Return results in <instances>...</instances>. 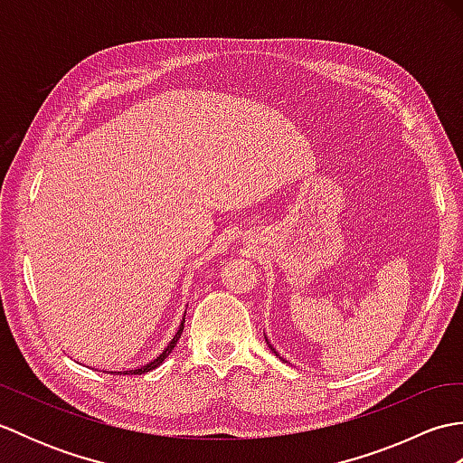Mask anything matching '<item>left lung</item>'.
Returning <instances> with one entry per match:
<instances>
[{
	"label": "left lung",
	"instance_id": "8db88e82",
	"mask_svg": "<svg viewBox=\"0 0 463 463\" xmlns=\"http://www.w3.org/2000/svg\"><path fill=\"white\" fill-rule=\"evenodd\" d=\"M270 350H274V348H272V346H270ZM277 356H279V354H277Z\"/></svg>",
	"mask_w": 463,
	"mask_h": 463
}]
</instances>
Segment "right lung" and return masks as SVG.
<instances>
[{"label": "right lung", "instance_id": "obj_1", "mask_svg": "<svg viewBox=\"0 0 463 463\" xmlns=\"http://www.w3.org/2000/svg\"><path fill=\"white\" fill-rule=\"evenodd\" d=\"M183 328H184V318H183V322H181V326H179V330H176V334L173 336V340L169 342V346H166L159 356H156L153 362H149V364H145V366H141V368H137V370H125V372H111V373H145V372H151V370H155V368H159L161 364H163V360L169 356V354L173 352V348L176 346V342H179V338H181V334H183Z\"/></svg>", "mask_w": 463, "mask_h": 463}]
</instances>
